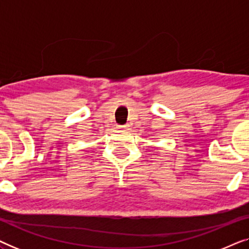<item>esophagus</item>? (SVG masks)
Wrapping results in <instances>:
<instances>
[{
    "label": "esophagus",
    "instance_id": "34e87169",
    "mask_svg": "<svg viewBox=\"0 0 249 249\" xmlns=\"http://www.w3.org/2000/svg\"><path fill=\"white\" fill-rule=\"evenodd\" d=\"M119 128H120V129H124V130H127V129H129V125H128V124H124V125H119Z\"/></svg>",
    "mask_w": 249,
    "mask_h": 249
}]
</instances>
